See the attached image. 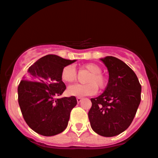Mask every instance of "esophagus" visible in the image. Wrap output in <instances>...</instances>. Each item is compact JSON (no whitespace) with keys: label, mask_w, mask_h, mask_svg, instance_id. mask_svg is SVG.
Wrapping results in <instances>:
<instances>
[{"label":"esophagus","mask_w":158,"mask_h":158,"mask_svg":"<svg viewBox=\"0 0 158 158\" xmlns=\"http://www.w3.org/2000/svg\"><path fill=\"white\" fill-rule=\"evenodd\" d=\"M82 98H76V100H77V103H80L81 101H82Z\"/></svg>","instance_id":"obj_1"}]
</instances>
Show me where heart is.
Here are the masks:
<instances>
[{"mask_svg": "<svg viewBox=\"0 0 158 158\" xmlns=\"http://www.w3.org/2000/svg\"><path fill=\"white\" fill-rule=\"evenodd\" d=\"M85 69L91 73L88 78V84H75L69 86L67 93L70 96L82 98L85 96L93 95L97 92V87L103 88L106 85V79L102 75V69L100 66L94 63L85 64L83 66ZM61 79L66 83H70L76 80V70L73 65H67L61 71Z\"/></svg>", "mask_w": 158, "mask_h": 158, "instance_id": "b5f03b06", "label": "heart"}]
</instances>
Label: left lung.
<instances>
[{
  "instance_id": "1",
  "label": "left lung",
  "mask_w": 158,
  "mask_h": 158,
  "mask_svg": "<svg viewBox=\"0 0 158 158\" xmlns=\"http://www.w3.org/2000/svg\"><path fill=\"white\" fill-rule=\"evenodd\" d=\"M109 71L104 92L91 98V127L100 136H115L131 125L141 101V85L132 69L112 56L100 58Z\"/></svg>"
}]
</instances>
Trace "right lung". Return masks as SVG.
I'll return each mask as SVG.
<instances>
[{
    "instance_id": "add662e5",
    "label": "right lung",
    "mask_w": 158,
    "mask_h": 158,
    "mask_svg": "<svg viewBox=\"0 0 158 158\" xmlns=\"http://www.w3.org/2000/svg\"><path fill=\"white\" fill-rule=\"evenodd\" d=\"M76 60H67L47 55L27 70L18 87L21 112L27 125L36 133L51 136L67 127L71 110L77 104L74 96L55 99L66 89L61 71Z\"/></svg>"
}]
</instances>
